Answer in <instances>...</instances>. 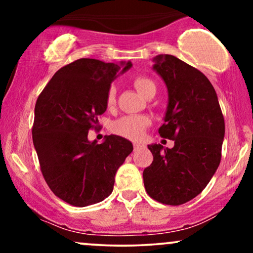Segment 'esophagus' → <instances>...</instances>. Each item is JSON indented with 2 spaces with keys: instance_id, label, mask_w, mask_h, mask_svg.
<instances>
[{
  "instance_id": "1",
  "label": "esophagus",
  "mask_w": 253,
  "mask_h": 253,
  "mask_svg": "<svg viewBox=\"0 0 253 253\" xmlns=\"http://www.w3.org/2000/svg\"><path fill=\"white\" fill-rule=\"evenodd\" d=\"M141 147V145L140 144H134V150L136 151V150H139Z\"/></svg>"
}]
</instances>
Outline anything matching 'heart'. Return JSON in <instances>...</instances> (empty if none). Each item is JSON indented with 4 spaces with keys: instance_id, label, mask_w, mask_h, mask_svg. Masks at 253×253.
<instances>
[{
    "instance_id": "b5f03b06",
    "label": "heart",
    "mask_w": 253,
    "mask_h": 253,
    "mask_svg": "<svg viewBox=\"0 0 253 253\" xmlns=\"http://www.w3.org/2000/svg\"><path fill=\"white\" fill-rule=\"evenodd\" d=\"M133 84L141 96H145L146 92H149L151 89H156V84L153 83V81L145 76L135 77ZM115 95H117V89L115 86H110L108 94H107V106L112 107L115 103ZM149 125V118L128 115V117H123L115 121L112 126V130L119 135L130 139V140H140Z\"/></svg>"
}]
</instances>
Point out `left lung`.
Listing matches in <instances>:
<instances>
[{"instance_id":"obj_1","label":"left lung","mask_w":253,"mask_h":253,"mask_svg":"<svg viewBox=\"0 0 253 253\" xmlns=\"http://www.w3.org/2000/svg\"><path fill=\"white\" fill-rule=\"evenodd\" d=\"M153 71L168 89V106L158 132L175 140L172 149L147 145L153 162L144 170V185L156 201L178 206L207 187L221 161L225 121L207 77L171 54L153 58Z\"/></svg>"}]
</instances>
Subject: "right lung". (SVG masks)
<instances>
[{"mask_svg": "<svg viewBox=\"0 0 253 253\" xmlns=\"http://www.w3.org/2000/svg\"><path fill=\"white\" fill-rule=\"evenodd\" d=\"M132 63L81 58L59 69L38 97L32 129L46 183L69 205L85 207L113 191L115 175L133 151L129 140L106 135L101 144L88 132L107 109L113 81Z\"/></svg>", "mask_w": 253, "mask_h": 253, "instance_id": "right-lung-1", "label": "right lung"}]
</instances>
